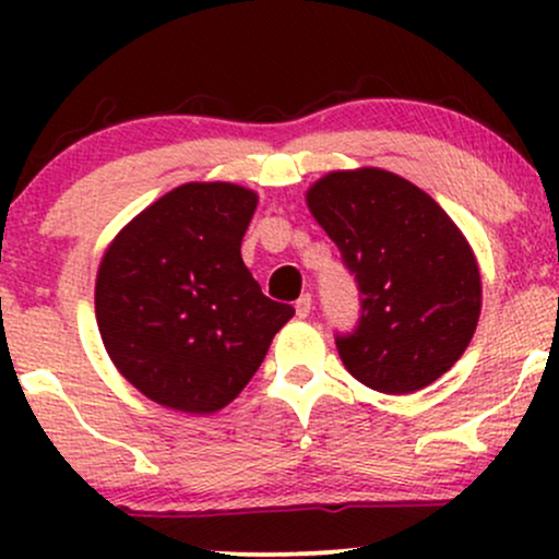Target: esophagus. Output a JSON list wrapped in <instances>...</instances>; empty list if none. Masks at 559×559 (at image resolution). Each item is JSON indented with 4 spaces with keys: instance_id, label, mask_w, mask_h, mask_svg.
Segmentation results:
<instances>
[{
    "instance_id": "esophagus-1",
    "label": "esophagus",
    "mask_w": 559,
    "mask_h": 559,
    "mask_svg": "<svg viewBox=\"0 0 559 559\" xmlns=\"http://www.w3.org/2000/svg\"><path fill=\"white\" fill-rule=\"evenodd\" d=\"M294 310H297L299 318L310 316V310H312V297H310V294H301V297L294 301Z\"/></svg>"
}]
</instances>
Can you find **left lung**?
Listing matches in <instances>:
<instances>
[{
    "instance_id": "obj_1",
    "label": "left lung",
    "mask_w": 559,
    "mask_h": 559,
    "mask_svg": "<svg viewBox=\"0 0 559 559\" xmlns=\"http://www.w3.org/2000/svg\"><path fill=\"white\" fill-rule=\"evenodd\" d=\"M355 275L360 316L336 333L344 368L383 394H413L463 357L480 316L465 236L418 186L389 170H338L307 191Z\"/></svg>"
}]
</instances>
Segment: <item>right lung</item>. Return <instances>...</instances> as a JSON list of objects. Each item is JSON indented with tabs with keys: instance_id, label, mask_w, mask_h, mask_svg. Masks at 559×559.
Instances as JSON below:
<instances>
[{
	"instance_id": "add662e5",
	"label": "right lung",
	"mask_w": 559,
	"mask_h": 559,
	"mask_svg": "<svg viewBox=\"0 0 559 559\" xmlns=\"http://www.w3.org/2000/svg\"><path fill=\"white\" fill-rule=\"evenodd\" d=\"M258 194L183 183L133 217L96 275V323L115 368L152 402L226 407L294 307L262 294L241 260Z\"/></svg>"
}]
</instances>
